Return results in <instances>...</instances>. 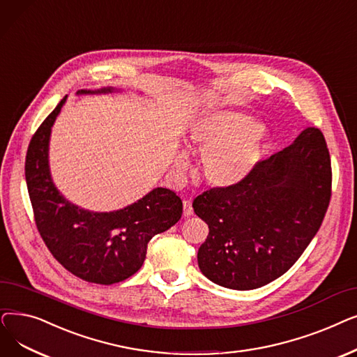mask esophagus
Here are the masks:
<instances>
[{
	"mask_svg": "<svg viewBox=\"0 0 357 357\" xmlns=\"http://www.w3.org/2000/svg\"><path fill=\"white\" fill-rule=\"evenodd\" d=\"M183 215H184L185 218H189V216L193 215L192 202H189V200H184V202H183Z\"/></svg>",
	"mask_w": 357,
	"mask_h": 357,
	"instance_id": "1",
	"label": "esophagus"
}]
</instances>
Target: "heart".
Here are the masks:
<instances>
[{
	"mask_svg": "<svg viewBox=\"0 0 357 357\" xmlns=\"http://www.w3.org/2000/svg\"><path fill=\"white\" fill-rule=\"evenodd\" d=\"M188 144L202 149L200 167L205 178L216 188L240 183L261 160L267 132L256 117L240 112L206 113L193 122ZM188 155L180 154L176 167L183 169Z\"/></svg>",
	"mask_w": 357,
	"mask_h": 357,
	"instance_id": "obj_1",
	"label": "heart"
}]
</instances>
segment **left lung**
I'll return each mask as SVG.
<instances>
[{"mask_svg": "<svg viewBox=\"0 0 357 357\" xmlns=\"http://www.w3.org/2000/svg\"><path fill=\"white\" fill-rule=\"evenodd\" d=\"M331 197L324 135L307 128L284 149L257 162L240 183L193 200L209 235L199 268L213 283L257 289L289 270L318 232Z\"/></svg>", "mask_w": 357, "mask_h": 357, "instance_id": "left-lung-1", "label": "left lung"}]
</instances>
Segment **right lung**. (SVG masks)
<instances>
[{"label":"right lung","mask_w":357,"mask_h":357,"mask_svg":"<svg viewBox=\"0 0 357 357\" xmlns=\"http://www.w3.org/2000/svg\"><path fill=\"white\" fill-rule=\"evenodd\" d=\"M114 87L79 90L77 94H107ZM59 101L30 141L26 183L36 227L52 256L73 275L91 283L122 282L142 267L151 238L178 222L181 199L155 188L132 205L113 212L82 209L58 190L49 168L50 132L65 105Z\"/></svg>","instance_id":"right-lung-1"}]
</instances>
